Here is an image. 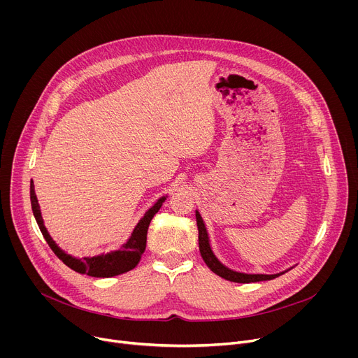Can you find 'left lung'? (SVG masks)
I'll return each instance as SVG.
<instances>
[{"mask_svg":"<svg viewBox=\"0 0 358 358\" xmlns=\"http://www.w3.org/2000/svg\"><path fill=\"white\" fill-rule=\"evenodd\" d=\"M195 218H196V227H198V243H199L201 257H202L203 262L207 264V266L218 276H221L227 280H231V282H236V283H252V282H261V280H271V279H275L285 273V272H282V273H276V275H248V273H239V272L228 269L215 258V255L213 253L206 225H203L202 218L198 211L195 213Z\"/></svg>","mask_w":358,"mask_h":358,"instance_id":"obj_1","label":"left lung"}]
</instances>
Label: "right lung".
Wrapping results in <instances>:
<instances>
[{
	"mask_svg": "<svg viewBox=\"0 0 358 358\" xmlns=\"http://www.w3.org/2000/svg\"><path fill=\"white\" fill-rule=\"evenodd\" d=\"M31 206H32V213L34 217L36 220V224L45 238V241L48 242V245L50 246V249L54 250V253L57 257L71 269H73L75 272L79 273H85L93 278H112V276H117L122 275L124 272L131 271L133 268H136V265L140 262L141 255L144 253L145 249V242H147V229L148 225L155 217L159 210L162 208L163 202L166 199V196L160 198L155 206H152L145 214L144 217L140 220V222L137 224V227L134 228L130 239L120 248V250L108 253V255H100V257H93V258H82V259H76L71 255L65 253L54 241L52 238L49 236L46 228L43 227V221L41 217V210H39V203L35 195V189H34V182L31 181Z\"/></svg>",
	"mask_w": 358,
	"mask_h": 358,
	"instance_id": "1",
	"label": "right lung"
}]
</instances>
